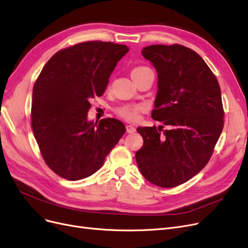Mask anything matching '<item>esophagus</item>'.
I'll list each match as a JSON object with an SVG mask.
<instances>
[{"label":"esophagus","instance_id":"obj_1","mask_svg":"<svg viewBox=\"0 0 248 248\" xmlns=\"http://www.w3.org/2000/svg\"><path fill=\"white\" fill-rule=\"evenodd\" d=\"M125 128H126V132L128 134H133L136 132V127H134L133 125H130V124H126L125 125Z\"/></svg>","mask_w":248,"mask_h":248}]
</instances>
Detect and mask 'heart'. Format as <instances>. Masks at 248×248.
<instances>
[{
    "mask_svg": "<svg viewBox=\"0 0 248 248\" xmlns=\"http://www.w3.org/2000/svg\"><path fill=\"white\" fill-rule=\"evenodd\" d=\"M149 70L146 67H136L132 71V76H135V75L141 74L145 71ZM144 108V105L142 104H135V105H124L118 107L116 109V113L118 116H121L122 118L128 122H135L138 120L139 113L140 111H142Z\"/></svg>",
    "mask_w": 248,
    "mask_h": 248,
    "instance_id": "obj_1",
    "label": "heart"
}]
</instances>
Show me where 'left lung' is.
Wrapping results in <instances>:
<instances>
[{"label": "left lung", "instance_id": "obj_1", "mask_svg": "<svg viewBox=\"0 0 248 248\" xmlns=\"http://www.w3.org/2000/svg\"><path fill=\"white\" fill-rule=\"evenodd\" d=\"M158 74L152 118L163 125L140 126V171L151 184L174 187L207 165L224 125L221 89L208 64L188 47L155 45L142 50Z\"/></svg>", "mask_w": 248, "mask_h": 248}]
</instances>
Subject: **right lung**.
I'll list each match as a JSON object with an SVG mask.
<instances>
[{
	"mask_svg": "<svg viewBox=\"0 0 248 248\" xmlns=\"http://www.w3.org/2000/svg\"><path fill=\"white\" fill-rule=\"evenodd\" d=\"M124 45L86 41L53 55L33 86L31 124L46 165L62 178L80 180L99 170L125 132L115 118L88 122L90 99L105 91Z\"/></svg>",
	"mask_w": 248,
	"mask_h": 248,
	"instance_id": "1",
	"label": "right lung"
}]
</instances>
